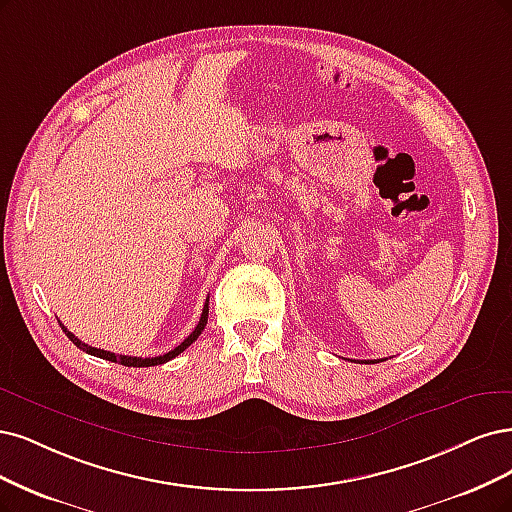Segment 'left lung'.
<instances>
[{
	"label": "left lung",
	"instance_id": "1",
	"mask_svg": "<svg viewBox=\"0 0 512 512\" xmlns=\"http://www.w3.org/2000/svg\"><path fill=\"white\" fill-rule=\"evenodd\" d=\"M364 362H368V360H364ZM370 362H377V360H370Z\"/></svg>",
	"mask_w": 512,
	"mask_h": 512
}]
</instances>
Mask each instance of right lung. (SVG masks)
I'll return each instance as SVG.
<instances>
[{
    "mask_svg": "<svg viewBox=\"0 0 512 512\" xmlns=\"http://www.w3.org/2000/svg\"><path fill=\"white\" fill-rule=\"evenodd\" d=\"M207 313H209V298L205 301V305H203V313H201V320H199V324L195 326V330H192L188 337L175 347V349H171V351H167V354H163V356H154V358H137V356H122V354H112V351H105V349H97V347H91V345H86V343H82L78 337H74L72 332H69L61 322V328H63V332L67 334V339L72 341L78 349H82V351H86V354H91V356H97V358H103V360H108V362H118V364H122V366H135V368H144V366H156V364H165V362H169L171 358H175V356H180L182 351L188 347V345H192L195 343L197 339H199V334L203 332V328H205V324H207Z\"/></svg>",
    "mask_w": 512,
    "mask_h": 512,
    "instance_id": "1",
    "label": "right lung"
}]
</instances>
